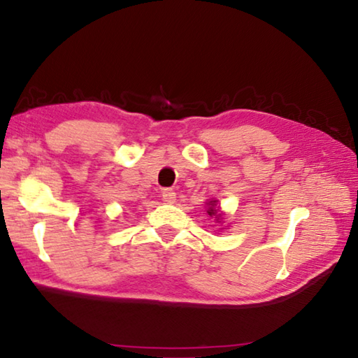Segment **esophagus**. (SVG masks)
<instances>
[{
  "instance_id": "esophagus-1",
  "label": "esophagus",
  "mask_w": 358,
  "mask_h": 358,
  "mask_svg": "<svg viewBox=\"0 0 358 358\" xmlns=\"http://www.w3.org/2000/svg\"><path fill=\"white\" fill-rule=\"evenodd\" d=\"M162 199H164V202L167 203H175V201H177V192L173 189H164L162 191Z\"/></svg>"
}]
</instances>
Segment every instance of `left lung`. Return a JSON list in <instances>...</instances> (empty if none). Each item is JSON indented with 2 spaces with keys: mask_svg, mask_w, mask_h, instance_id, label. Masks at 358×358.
<instances>
[{
  "mask_svg": "<svg viewBox=\"0 0 358 358\" xmlns=\"http://www.w3.org/2000/svg\"><path fill=\"white\" fill-rule=\"evenodd\" d=\"M216 203H217V201H210L208 202V210H207V213L210 215V216H215V220L220 222V220H221V213H220V207L216 208Z\"/></svg>",
  "mask_w": 358,
  "mask_h": 358,
  "instance_id": "obj_1",
  "label": "left lung"
}]
</instances>
